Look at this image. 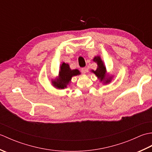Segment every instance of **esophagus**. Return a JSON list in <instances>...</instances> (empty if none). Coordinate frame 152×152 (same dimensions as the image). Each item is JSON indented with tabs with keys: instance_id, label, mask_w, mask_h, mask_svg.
<instances>
[{
	"instance_id": "1",
	"label": "esophagus",
	"mask_w": 152,
	"mask_h": 152,
	"mask_svg": "<svg viewBox=\"0 0 152 152\" xmlns=\"http://www.w3.org/2000/svg\"><path fill=\"white\" fill-rule=\"evenodd\" d=\"M87 70H88V69H87V68H86V67L82 68V69H81L82 72V73H83V74L86 73V72H87Z\"/></svg>"
}]
</instances>
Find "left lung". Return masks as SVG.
Wrapping results in <instances>:
<instances>
[{
    "instance_id": "obj_1",
    "label": "left lung",
    "mask_w": 152,
    "mask_h": 152,
    "mask_svg": "<svg viewBox=\"0 0 152 152\" xmlns=\"http://www.w3.org/2000/svg\"><path fill=\"white\" fill-rule=\"evenodd\" d=\"M94 61L97 63L98 64V67L96 70H93V72H94L96 76L101 80V81H102V80H105V74H106V68L103 64L102 61H101V58L100 57H95L94 58ZM110 82V80H106V83H108Z\"/></svg>"
}]
</instances>
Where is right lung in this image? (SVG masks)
<instances>
[{"mask_svg":"<svg viewBox=\"0 0 152 152\" xmlns=\"http://www.w3.org/2000/svg\"><path fill=\"white\" fill-rule=\"evenodd\" d=\"M80 74L79 70L77 69L71 70L68 64L63 63L61 66V70L59 71V78L56 81L53 82L54 86L59 89H63L66 86V84L70 82L73 76Z\"/></svg>","mask_w":152,"mask_h":152,"instance_id":"obj_1","label":"right lung"}]
</instances>
